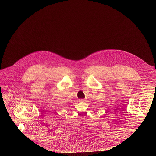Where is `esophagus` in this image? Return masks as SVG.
Segmentation results:
<instances>
[{
	"label": "esophagus",
	"mask_w": 156,
	"mask_h": 156,
	"mask_svg": "<svg viewBox=\"0 0 156 156\" xmlns=\"http://www.w3.org/2000/svg\"><path fill=\"white\" fill-rule=\"evenodd\" d=\"M80 102H85V100H84V99H80Z\"/></svg>",
	"instance_id": "obj_1"
}]
</instances>
